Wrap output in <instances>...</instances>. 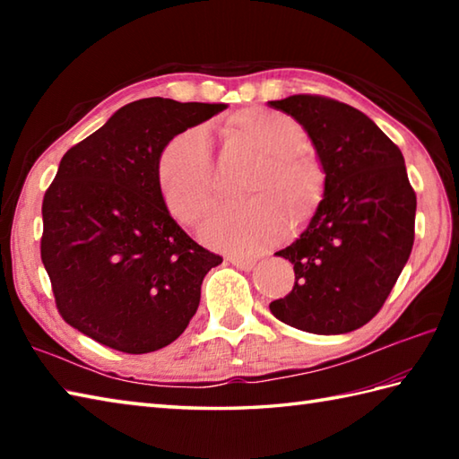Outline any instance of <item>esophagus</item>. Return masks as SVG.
<instances>
[{
  "label": "esophagus",
  "instance_id": "esophagus-1",
  "mask_svg": "<svg viewBox=\"0 0 459 459\" xmlns=\"http://www.w3.org/2000/svg\"><path fill=\"white\" fill-rule=\"evenodd\" d=\"M232 266H237L240 270H252L256 264L255 258H245V256H229L227 258Z\"/></svg>",
  "mask_w": 459,
  "mask_h": 459
}]
</instances>
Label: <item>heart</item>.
<instances>
[{"label": "heart", "mask_w": 459, "mask_h": 459, "mask_svg": "<svg viewBox=\"0 0 459 459\" xmlns=\"http://www.w3.org/2000/svg\"><path fill=\"white\" fill-rule=\"evenodd\" d=\"M232 130L264 153L250 175L248 199L224 203L203 221L204 245L235 255H255L286 235L290 207L304 212L319 193V171L299 153V126L272 110H247L232 120ZM155 181L165 207L185 224L197 222L214 199V165L209 134L193 126L163 145L155 163Z\"/></svg>", "instance_id": "heart-1"}]
</instances>
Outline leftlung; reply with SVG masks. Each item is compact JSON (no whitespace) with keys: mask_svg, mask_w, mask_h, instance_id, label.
<instances>
[{"mask_svg":"<svg viewBox=\"0 0 459 459\" xmlns=\"http://www.w3.org/2000/svg\"><path fill=\"white\" fill-rule=\"evenodd\" d=\"M268 104L304 126L325 173L309 227L276 252L294 264L296 284L270 311L307 333H349L378 314L412 252L416 193L403 152L368 116L327 96Z\"/></svg>","mask_w":459,"mask_h":459,"instance_id":"1","label":"left lung"}]
</instances>
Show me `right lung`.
<instances>
[{
    "label": "right lung",
    "mask_w": 459,
    "mask_h": 459,
    "mask_svg": "<svg viewBox=\"0 0 459 459\" xmlns=\"http://www.w3.org/2000/svg\"><path fill=\"white\" fill-rule=\"evenodd\" d=\"M227 104L142 99L68 150L43 197L41 260L68 325L130 355L173 343L222 258L173 221L155 181L163 145Z\"/></svg>",
    "instance_id": "right-lung-1"
}]
</instances>
